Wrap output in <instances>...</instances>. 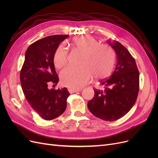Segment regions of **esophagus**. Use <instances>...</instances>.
Listing matches in <instances>:
<instances>
[{
  "label": "esophagus",
  "instance_id": "obj_1",
  "mask_svg": "<svg viewBox=\"0 0 158 158\" xmlns=\"http://www.w3.org/2000/svg\"><path fill=\"white\" fill-rule=\"evenodd\" d=\"M68 90L69 91V92L70 93H74L76 92H80V91H82V89H74V88H69Z\"/></svg>",
  "mask_w": 158,
  "mask_h": 158
}]
</instances>
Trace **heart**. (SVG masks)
I'll return each instance as SVG.
<instances>
[{"mask_svg":"<svg viewBox=\"0 0 158 158\" xmlns=\"http://www.w3.org/2000/svg\"><path fill=\"white\" fill-rule=\"evenodd\" d=\"M72 45L82 52L78 67L68 66L60 73L61 83L71 88H80L95 78H106L112 73L115 64V53L111 47L99 44L90 35H80L72 40ZM68 51L63 45L56 49L53 55L55 67L60 69L68 62Z\"/></svg>","mask_w":158,"mask_h":158,"instance_id":"1","label":"heart"}]
</instances>
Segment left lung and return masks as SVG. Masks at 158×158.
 <instances>
[{"instance_id": "1", "label": "left lung", "mask_w": 158, "mask_h": 158, "mask_svg": "<svg viewBox=\"0 0 158 158\" xmlns=\"http://www.w3.org/2000/svg\"><path fill=\"white\" fill-rule=\"evenodd\" d=\"M117 54L116 68L111 77L102 80L101 89H94L88 102L94 116L107 121L121 118L135 105L139 91V72L135 59L120 43L107 41Z\"/></svg>"}]
</instances>
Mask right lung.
<instances>
[{"mask_svg": "<svg viewBox=\"0 0 158 158\" xmlns=\"http://www.w3.org/2000/svg\"><path fill=\"white\" fill-rule=\"evenodd\" d=\"M68 35H55L32 44L25 53L20 71V82L26 99L31 108L45 120L59 117L66 108L69 92L66 88L49 89L59 82L53 63V55Z\"/></svg>", "mask_w": 158, "mask_h": 158, "instance_id": "obj_1", "label": "right lung"}]
</instances>
